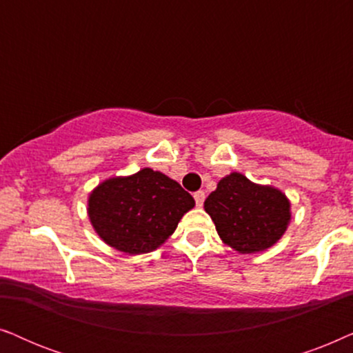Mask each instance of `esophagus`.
Returning <instances> with one entry per match:
<instances>
[{
	"instance_id": "obj_1",
	"label": "esophagus",
	"mask_w": 353,
	"mask_h": 353,
	"mask_svg": "<svg viewBox=\"0 0 353 353\" xmlns=\"http://www.w3.org/2000/svg\"><path fill=\"white\" fill-rule=\"evenodd\" d=\"M194 201H196V204L201 207L202 204H204V201H205V192L204 191L194 192Z\"/></svg>"
}]
</instances>
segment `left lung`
<instances>
[{
  "instance_id": "1",
  "label": "left lung",
  "mask_w": 353,
  "mask_h": 353,
  "mask_svg": "<svg viewBox=\"0 0 353 353\" xmlns=\"http://www.w3.org/2000/svg\"><path fill=\"white\" fill-rule=\"evenodd\" d=\"M221 243L239 254L273 248L291 221V201L272 185H259L239 172L221 178L204 202Z\"/></svg>"
}]
</instances>
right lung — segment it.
<instances>
[{"label":"right lung","mask_w":353,"mask_h":353,"mask_svg":"<svg viewBox=\"0 0 353 353\" xmlns=\"http://www.w3.org/2000/svg\"><path fill=\"white\" fill-rule=\"evenodd\" d=\"M194 205L180 183L144 167L133 175L101 181L90 192L86 214L105 244L139 255L161 248Z\"/></svg>","instance_id":"right-lung-1"}]
</instances>
